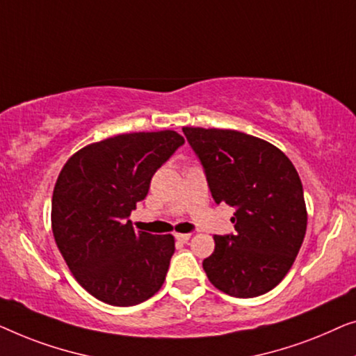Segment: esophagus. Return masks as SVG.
<instances>
[{"label":"esophagus","mask_w":356,"mask_h":356,"mask_svg":"<svg viewBox=\"0 0 356 356\" xmlns=\"http://www.w3.org/2000/svg\"><path fill=\"white\" fill-rule=\"evenodd\" d=\"M176 240L180 243H185L190 240V234H176Z\"/></svg>","instance_id":"34e87169"}]
</instances>
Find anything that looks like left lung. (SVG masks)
Returning a JSON list of instances; mask_svg holds the SVG:
<instances>
[{"instance_id": "1", "label": "left lung", "mask_w": 356, "mask_h": 356, "mask_svg": "<svg viewBox=\"0 0 356 356\" xmlns=\"http://www.w3.org/2000/svg\"><path fill=\"white\" fill-rule=\"evenodd\" d=\"M202 161L214 202L235 208L234 235H214L203 269L238 298L273 290L290 271L307 232L302 180L266 140L229 129L182 127Z\"/></svg>"}]
</instances>
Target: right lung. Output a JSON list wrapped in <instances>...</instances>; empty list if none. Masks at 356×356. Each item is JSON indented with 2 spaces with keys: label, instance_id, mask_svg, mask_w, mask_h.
Masks as SVG:
<instances>
[{
  "label": "right lung",
  "instance_id": "1",
  "mask_svg": "<svg viewBox=\"0 0 356 356\" xmlns=\"http://www.w3.org/2000/svg\"><path fill=\"white\" fill-rule=\"evenodd\" d=\"M182 143L176 130L121 134L80 148L63 166L51 200L53 235L72 276L95 298L132 307L164 284L174 237L135 232L126 218Z\"/></svg>",
  "mask_w": 356,
  "mask_h": 356
}]
</instances>
